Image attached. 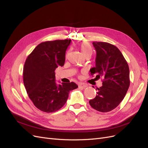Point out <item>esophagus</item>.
<instances>
[{
  "label": "esophagus",
  "mask_w": 148,
  "mask_h": 148,
  "mask_svg": "<svg viewBox=\"0 0 148 148\" xmlns=\"http://www.w3.org/2000/svg\"><path fill=\"white\" fill-rule=\"evenodd\" d=\"M79 87H81V88H86L87 86V85H86L85 84H84V83H80V84H79Z\"/></svg>",
  "instance_id": "esophagus-1"
}]
</instances>
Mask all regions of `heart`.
Here are the masks:
<instances>
[{"instance_id":"b5f03b06","label":"heart","mask_w":148,"mask_h":148,"mask_svg":"<svg viewBox=\"0 0 148 148\" xmlns=\"http://www.w3.org/2000/svg\"><path fill=\"white\" fill-rule=\"evenodd\" d=\"M79 48L81 49V53L84 56H86V54H92V49L89 43H86V42H83V43L80 44Z\"/></svg>"}]
</instances>
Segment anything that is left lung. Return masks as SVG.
I'll list each match as a JSON object with an SVG mask.
<instances>
[{
  "label": "left lung",
  "mask_w": 148,
  "mask_h": 148,
  "mask_svg": "<svg viewBox=\"0 0 148 148\" xmlns=\"http://www.w3.org/2000/svg\"><path fill=\"white\" fill-rule=\"evenodd\" d=\"M96 50L95 67L90 75L103 77L102 86L97 88L96 97L89 101L90 106L100 112H110L122 100L130 86L128 63L119 49L106 42H93Z\"/></svg>",
  "instance_id": "1"
}]
</instances>
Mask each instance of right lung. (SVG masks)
Here are the masks:
<instances>
[{
    "instance_id": "1",
    "label": "right lung",
    "mask_w": 148,
    "mask_h": 148,
    "mask_svg": "<svg viewBox=\"0 0 148 148\" xmlns=\"http://www.w3.org/2000/svg\"><path fill=\"white\" fill-rule=\"evenodd\" d=\"M71 40L43 42L29 54L23 67V83L35 106L46 113L58 111L68 99L69 92L78 87L75 83L57 85L54 71L65 62Z\"/></svg>"
}]
</instances>
